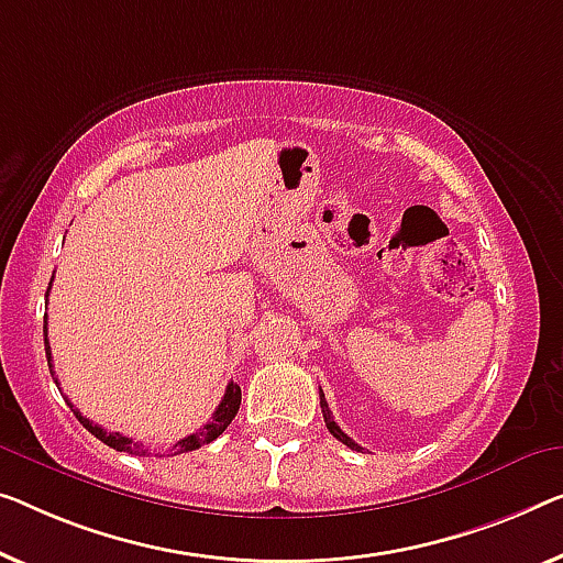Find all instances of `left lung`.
<instances>
[{
    "label": "left lung",
    "instance_id": "obj_1",
    "mask_svg": "<svg viewBox=\"0 0 563 563\" xmlns=\"http://www.w3.org/2000/svg\"><path fill=\"white\" fill-rule=\"evenodd\" d=\"M321 412H323V419H325V427H329V432L333 434V438H335V440H339V442H343V444H346V448H351V450H364V448H362V444H356L354 440H351V438H349V434H346V432H343V430H341V427H339V424H335V419H333V415H331V409H329V401H325V397H323V389H321Z\"/></svg>",
    "mask_w": 563,
    "mask_h": 563
}]
</instances>
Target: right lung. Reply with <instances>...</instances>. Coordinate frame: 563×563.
Instances as JSON below:
<instances>
[{"label": "right lung", "mask_w": 563, "mask_h": 563, "mask_svg": "<svg viewBox=\"0 0 563 563\" xmlns=\"http://www.w3.org/2000/svg\"><path fill=\"white\" fill-rule=\"evenodd\" d=\"M49 283H53V280H49ZM45 354H47L49 374L55 376V372H53V354H49V343H47V321H45ZM55 384H57V379H55ZM240 399H242L240 387H238V384H234V382H230V384H228V391H224L220 407L214 409L212 419H209V422H207L205 427H199L197 432H191L189 438H184V440L176 442L174 450H176V452L199 450L201 444H209L212 440L220 438V434H222L224 430H228V424L232 422L234 415H238ZM65 401H67V405H70V399H65ZM70 409L75 412V417L80 419V424L86 427V430H88L90 434H96V438H98L100 442H106L108 448H113V450H119V452H129V455H146V452H148V450H144V444L133 442L131 438H123L121 432H108V430H103V427H100V424H93L88 417H82L73 405H70Z\"/></svg>", "instance_id": "obj_1"}]
</instances>
